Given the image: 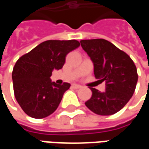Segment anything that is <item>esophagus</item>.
I'll list each match as a JSON object with an SVG mask.
<instances>
[{
	"instance_id": "1",
	"label": "esophagus",
	"mask_w": 149,
	"mask_h": 149,
	"mask_svg": "<svg viewBox=\"0 0 149 149\" xmlns=\"http://www.w3.org/2000/svg\"><path fill=\"white\" fill-rule=\"evenodd\" d=\"M81 85H79L77 84H72V88H73L75 89H78V88H81Z\"/></svg>"
}]
</instances>
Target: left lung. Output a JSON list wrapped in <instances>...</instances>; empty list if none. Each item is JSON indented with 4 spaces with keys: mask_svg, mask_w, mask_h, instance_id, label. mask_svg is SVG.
<instances>
[{
    "mask_svg": "<svg viewBox=\"0 0 149 149\" xmlns=\"http://www.w3.org/2000/svg\"><path fill=\"white\" fill-rule=\"evenodd\" d=\"M81 45L93 62L96 78L106 84L104 92L90 88L92 97L85 105L97 115L115 114L134 93L138 80L134 62L126 52L104 39L82 40Z\"/></svg>",
    "mask_w": 149,
    "mask_h": 149,
    "instance_id": "1",
    "label": "left lung"
}]
</instances>
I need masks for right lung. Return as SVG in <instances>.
<instances>
[{
  "instance_id": "right-lung-1",
  "label": "right lung",
  "mask_w": 149,
  "mask_h": 149,
  "mask_svg": "<svg viewBox=\"0 0 149 149\" xmlns=\"http://www.w3.org/2000/svg\"><path fill=\"white\" fill-rule=\"evenodd\" d=\"M80 46L76 40H49L21 56L12 72L16 100L28 116L47 117L55 112L70 84H56L50 77L65 65L68 52Z\"/></svg>"
}]
</instances>
